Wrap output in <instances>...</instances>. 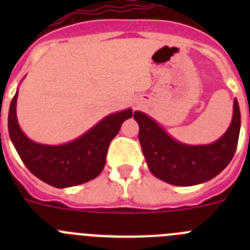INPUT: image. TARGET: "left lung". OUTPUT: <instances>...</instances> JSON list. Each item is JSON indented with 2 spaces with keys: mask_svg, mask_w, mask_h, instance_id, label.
I'll return each instance as SVG.
<instances>
[{
  "mask_svg": "<svg viewBox=\"0 0 250 250\" xmlns=\"http://www.w3.org/2000/svg\"><path fill=\"white\" fill-rule=\"evenodd\" d=\"M230 126L209 145H187L173 139L156 121L141 111L134 112L139 124V141L147 167L156 178L178 187L205 183L213 179L233 159L240 131V110L234 100Z\"/></svg>",
  "mask_w": 250,
  "mask_h": 250,
  "instance_id": "8db88e82",
  "label": "left lung"
}]
</instances>
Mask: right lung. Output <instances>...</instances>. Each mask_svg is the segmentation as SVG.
Here are the masks:
<instances>
[{
  "label": "right lung",
  "mask_w": 250,
  "mask_h": 250,
  "mask_svg": "<svg viewBox=\"0 0 250 250\" xmlns=\"http://www.w3.org/2000/svg\"><path fill=\"white\" fill-rule=\"evenodd\" d=\"M17 90L8 111V134L13 146L31 173L55 188H68L95 179L103 171L106 154L121 125L132 116L127 109L109 115L76 140L63 145H45L22 132L16 116Z\"/></svg>",
  "instance_id": "1"
}]
</instances>
